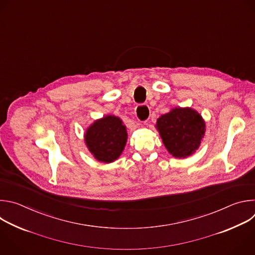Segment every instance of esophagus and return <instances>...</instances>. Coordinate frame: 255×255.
Listing matches in <instances>:
<instances>
[{"mask_svg":"<svg viewBox=\"0 0 255 255\" xmlns=\"http://www.w3.org/2000/svg\"><path fill=\"white\" fill-rule=\"evenodd\" d=\"M135 115H136L138 122L146 123V121L148 120V115H149L148 107L146 105H138L135 109Z\"/></svg>","mask_w":255,"mask_h":255,"instance_id":"esophagus-1","label":"esophagus"}]
</instances>
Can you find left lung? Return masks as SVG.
I'll list each match as a JSON object with an SVG mask.
<instances>
[{
    "instance_id": "left-lung-1",
    "label": "left lung",
    "mask_w": 255,
    "mask_h": 255,
    "mask_svg": "<svg viewBox=\"0 0 255 255\" xmlns=\"http://www.w3.org/2000/svg\"><path fill=\"white\" fill-rule=\"evenodd\" d=\"M156 128L167 150L175 158H188L199 148L206 126L191 108H175L157 120Z\"/></svg>"
}]
</instances>
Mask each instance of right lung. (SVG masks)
<instances>
[{
	"label": "right lung",
	"instance_id": "1",
	"mask_svg": "<svg viewBox=\"0 0 255 255\" xmlns=\"http://www.w3.org/2000/svg\"><path fill=\"white\" fill-rule=\"evenodd\" d=\"M128 140L127 128L116 116L108 115L91 124L84 133L85 144L98 162L110 164L120 158Z\"/></svg>",
	"mask_w": 255,
	"mask_h": 255
}]
</instances>
